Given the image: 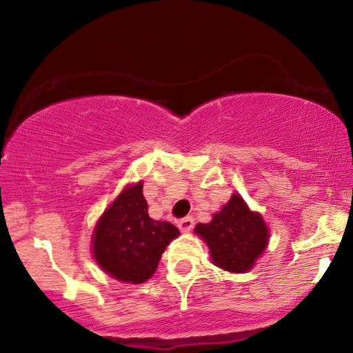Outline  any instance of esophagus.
Returning <instances> with one entry per match:
<instances>
[{
	"label": "esophagus",
	"mask_w": 353,
	"mask_h": 353,
	"mask_svg": "<svg viewBox=\"0 0 353 353\" xmlns=\"http://www.w3.org/2000/svg\"><path fill=\"white\" fill-rule=\"evenodd\" d=\"M192 226H194V219H192V216H185V219H181L180 221H178V228H180L183 233L191 231Z\"/></svg>",
	"instance_id": "1"
}]
</instances>
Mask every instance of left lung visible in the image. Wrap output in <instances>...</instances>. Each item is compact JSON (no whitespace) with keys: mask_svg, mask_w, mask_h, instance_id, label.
Wrapping results in <instances>:
<instances>
[{"mask_svg":"<svg viewBox=\"0 0 353 353\" xmlns=\"http://www.w3.org/2000/svg\"><path fill=\"white\" fill-rule=\"evenodd\" d=\"M209 245L212 262L231 273H245L255 265L268 244V226L259 212H252L234 192L209 223L194 228Z\"/></svg>","mask_w":353,"mask_h":353,"instance_id":"1","label":"left lung"}]
</instances>
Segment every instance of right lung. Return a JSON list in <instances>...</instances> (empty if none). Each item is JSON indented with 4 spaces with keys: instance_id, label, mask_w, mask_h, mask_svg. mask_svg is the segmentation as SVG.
Here are the masks:
<instances>
[{
    "instance_id": "1",
    "label": "right lung",
    "mask_w": 353,
    "mask_h": 353,
    "mask_svg": "<svg viewBox=\"0 0 353 353\" xmlns=\"http://www.w3.org/2000/svg\"><path fill=\"white\" fill-rule=\"evenodd\" d=\"M180 234L168 221L152 220L143 196V181L130 185L96 223L91 248L101 268L122 283L148 281L163 250Z\"/></svg>"
}]
</instances>
